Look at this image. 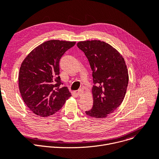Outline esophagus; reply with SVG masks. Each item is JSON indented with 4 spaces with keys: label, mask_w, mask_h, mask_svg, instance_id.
I'll return each mask as SVG.
<instances>
[{
    "label": "esophagus",
    "mask_w": 159,
    "mask_h": 159,
    "mask_svg": "<svg viewBox=\"0 0 159 159\" xmlns=\"http://www.w3.org/2000/svg\"><path fill=\"white\" fill-rule=\"evenodd\" d=\"M83 92H84V91H83V90H82V89H79L78 90V91H77V93H78V95H79V96H81V95H82L83 93H84Z\"/></svg>",
    "instance_id": "esophagus-1"
}]
</instances>
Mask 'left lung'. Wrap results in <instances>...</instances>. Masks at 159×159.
Returning <instances> with one entry per match:
<instances>
[{
    "label": "left lung",
    "mask_w": 159,
    "mask_h": 159,
    "mask_svg": "<svg viewBox=\"0 0 159 159\" xmlns=\"http://www.w3.org/2000/svg\"><path fill=\"white\" fill-rule=\"evenodd\" d=\"M78 48L89 62L93 80V105L86 115L102 119L122 102L128 84V72L124 58L111 45L101 40L81 41Z\"/></svg>",
    "instance_id": "left-lung-1"
}]
</instances>
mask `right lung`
Here are the masks:
<instances>
[{
    "instance_id": "add662e5",
    "label": "right lung",
    "mask_w": 159,
    "mask_h": 159,
    "mask_svg": "<svg viewBox=\"0 0 159 159\" xmlns=\"http://www.w3.org/2000/svg\"><path fill=\"white\" fill-rule=\"evenodd\" d=\"M75 42L51 40L41 44L23 61L19 74L20 93L35 114L46 117L59 110L71 96L59 74V62Z\"/></svg>"
}]
</instances>
